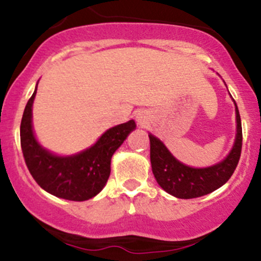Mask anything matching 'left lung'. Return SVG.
I'll list each match as a JSON object with an SVG mask.
<instances>
[{
  "mask_svg": "<svg viewBox=\"0 0 261 261\" xmlns=\"http://www.w3.org/2000/svg\"><path fill=\"white\" fill-rule=\"evenodd\" d=\"M236 122L238 134L232 150L223 162L210 168L187 167L178 162L155 136L150 139V162L154 177L159 186L177 198L189 199L206 196L220 188L231 178L239 164L243 147V128L239 109L236 106Z\"/></svg>",
  "mask_w": 261,
  "mask_h": 261,
  "instance_id": "left-lung-1",
  "label": "left lung"
}]
</instances>
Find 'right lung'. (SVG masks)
Segmentation results:
<instances>
[{"instance_id":"add662e5","label":"right lung","mask_w":261,"mask_h":261,"mask_svg":"<svg viewBox=\"0 0 261 261\" xmlns=\"http://www.w3.org/2000/svg\"><path fill=\"white\" fill-rule=\"evenodd\" d=\"M36 89L28 101L20 126L23 159L36 183L59 198L86 201L102 191L111 172V158L128 134L136 127L135 121L107 130L93 146L73 156H55L35 140L31 126V107Z\"/></svg>"}]
</instances>
